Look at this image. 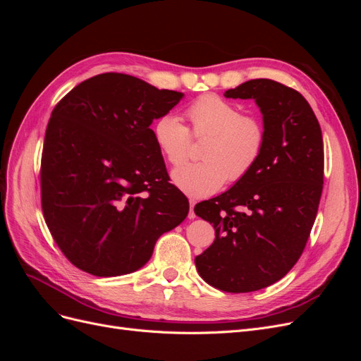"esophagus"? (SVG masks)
Segmentation results:
<instances>
[{"label": "esophagus", "mask_w": 361, "mask_h": 361, "mask_svg": "<svg viewBox=\"0 0 361 361\" xmlns=\"http://www.w3.org/2000/svg\"><path fill=\"white\" fill-rule=\"evenodd\" d=\"M194 206H195V200H194V199H190V212H188V218H190V220H194V218H195Z\"/></svg>", "instance_id": "1"}]
</instances>
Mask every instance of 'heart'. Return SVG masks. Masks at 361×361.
<instances>
[{
    "mask_svg": "<svg viewBox=\"0 0 361 361\" xmlns=\"http://www.w3.org/2000/svg\"><path fill=\"white\" fill-rule=\"evenodd\" d=\"M194 137H206L203 161L173 173V182L192 197L214 194L228 180H243L255 169L267 143V129L253 114H243L236 104L218 94H202L185 110ZM152 135L162 157L179 167L190 155V130L174 114H162L152 125Z\"/></svg>",
    "mask_w": 361,
    "mask_h": 361,
    "instance_id": "obj_1",
    "label": "heart"
}]
</instances>
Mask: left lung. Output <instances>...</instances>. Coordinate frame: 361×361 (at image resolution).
Returning <instances> with one entry per match:
<instances>
[{"label":"left lung","mask_w":361,"mask_h":361,"mask_svg":"<svg viewBox=\"0 0 361 361\" xmlns=\"http://www.w3.org/2000/svg\"><path fill=\"white\" fill-rule=\"evenodd\" d=\"M224 96L256 101L267 143L243 180L194 206L215 228L194 262L211 286L243 293L279 281L302 255L322 194L324 141L309 102L285 84L250 80Z\"/></svg>","instance_id":"8db88e82"}]
</instances>
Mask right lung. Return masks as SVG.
Instances as JSON below:
<instances>
[{
  "instance_id": "obj_1",
  "label": "right lung",
  "mask_w": 361,
  "mask_h": 361,
  "mask_svg": "<svg viewBox=\"0 0 361 361\" xmlns=\"http://www.w3.org/2000/svg\"><path fill=\"white\" fill-rule=\"evenodd\" d=\"M183 94L135 76H92L54 106L40 162L47 226L72 265L96 277L143 267L188 215L150 125Z\"/></svg>"
}]
</instances>
